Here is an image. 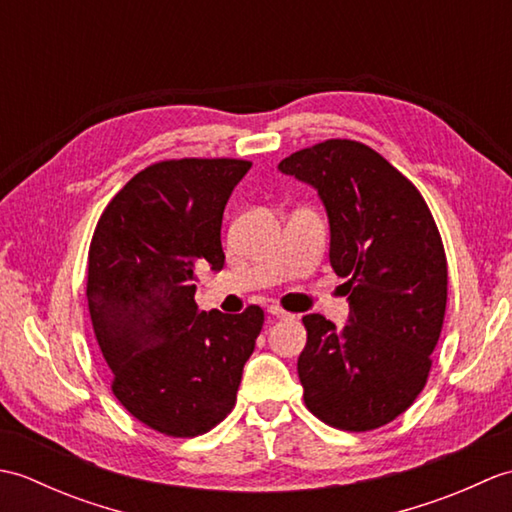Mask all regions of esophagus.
Here are the masks:
<instances>
[{
  "instance_id": "1",
  "label": "esophagus",
  "mask_w": 512,
  "mask_h": 512,
  "mask_svg": "<svg viewBox=\"0 0 512 512\" xmlns=\"http://www.w3.org/2000/svg\"><path fill=\"white\" fill-rule=\"evenodd\" d=\"M268 314H270V317H273V319H290V317H292L290 312H286L284 308H279V306H270V308H268Z\"/></svg>"
}]
</instances>
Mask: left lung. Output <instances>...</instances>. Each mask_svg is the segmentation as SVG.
I'll list each match as a JSON object with an SVG mask.
<instances>
[{
    "mask_svg": "<svg viewBox=\"0 0 512 512\" xmlns=\"http://www.w3.org/2000/svg\"><path fill=\"white\" fill-rule=\"evenodd\" d=\"M279 171L312 184L330 220V264L345 277L343 330L306 314L297 361L306 407L334 429L372 431L427 385L447 310V255L420 191L363 143L330 138Z\"/></svg>",
    "mask_w": 512,
    "mask_h": 512,
    "instance_id": "8db88e82",
    "label": "left lung"
}]
</instances>
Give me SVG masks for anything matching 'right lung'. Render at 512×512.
<instances>
[{
  "mask_svg": "<svg viewBox=\"0 0 512 512\" xmlns=\"http://www.w3.org/2000/svg\"><path fill=\"white\" fill-rule=\"evenodd\" d=\"M253 162H154L105 206L88 253V308L118 402L149 429L195 438L237 400L264 310L200 312V268L222 270V215Z\"/></svg>",
  "mask_w": 512,
  "mask_h": 512,
  "instance_id": "right-lung-1",
  "label": "right lung"
}]
</instances>
